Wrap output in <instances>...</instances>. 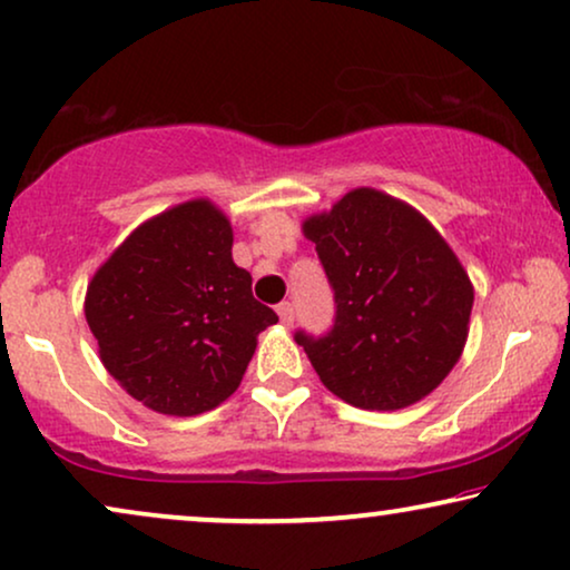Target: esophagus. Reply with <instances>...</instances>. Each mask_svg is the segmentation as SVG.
I'll use <instances>...</instances> for the list:
<instances>
[{"instance_id":"1","label":"esophagus","mask_w":570,"mask_h":570,"mask_svg":"<svg viewBox=\"0 0 570 570\" xmlns=\"http://www.w3.org/2000/svg\"><path fill=\"white\" fill-rule=\"evenodd\" d=\"M277 316H279V324L283 326H291L293 318H295V308L293 303H279L277 306Z\"/></svg>"}]
</instances>
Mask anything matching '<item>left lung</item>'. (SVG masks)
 I'll return each mask as SVG.
<instances>
[{
    "instance_id": "1",
    "label": "left lung",
    "mask_w": 570,
    "mask_h": 570,
    "mask_svg": "<svg viewBox=\"0 0 570 570\" xmlns=\"http://www.w3.org/2000/svg\"><path fill=\"white\" fill-rule=\"evenodd\" d=\"M337 303L326 337L295 340L322 384L361 410H402L464 353L474 287L459 256L407 202L361 186L303 220Z\"/></svg>"
}]
</instances>
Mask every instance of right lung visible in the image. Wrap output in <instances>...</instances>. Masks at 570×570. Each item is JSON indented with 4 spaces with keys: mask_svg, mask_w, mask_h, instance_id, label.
<instances>
[{
    "mask_svg": "<svg viewBox=\"0 0 570 570\" xmlns=\"http://www.w3.org/2000/svg\"><path fill=\"white\" fill-rule=\"evenodd\" d=\"M228 215L205 197L150 217L100 264L85 318L100 363L160 415L191 417L236 392L277 314L233 262Z\"/></svg>",
    "mask_w": 570,
    "mask_h": 570,
    "instance_id": "add662e5",
    "label": "right lung"
}]
</instances>
